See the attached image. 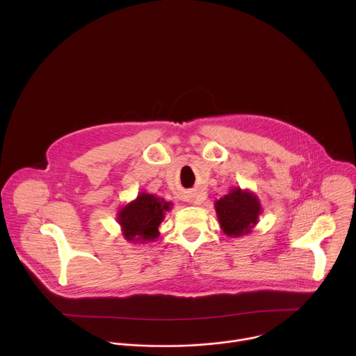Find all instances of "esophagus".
Listing matches in <instances>:
<instances>
[{"mask_svg": "<svg viewBox=\"0 0 356 356\" xmlns=\"http://www.w3.org/2000/svg\"><path fill=\"white\" fill-rule=\"evenodd\" d=\"M188 201H190V202H193V201H194V200H188Z\"/></svg>", "mask_w": 356, "mask_h": 356, "instance_id": "1", "label": "esophagus"}]
</instances>
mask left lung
I'll use <instances>...</instances> for the list:
<instances>
[{"mask_svg":"<svg viewBox=\"0 0 356 356\" xmlns=\"http://www.w3.org/2000/svg\"><path fill=\"white\" fill-rule=\"evenodd\" d=\"M214 207L222 232L232 238L250 234L262 214L258 195L241 187H232L228 194L216 201Z\"/></svg>","mask_w":356,"mask_h":356,"instance_id":"1","label":"left lung"}]
</instances>
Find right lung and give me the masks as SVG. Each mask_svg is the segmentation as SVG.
<instances>
[{
	"label": "right lung",
	"mask_w": 356,
	"mask_h": 356,
	"mask_svg": "<svg viewBox=\"0 0 356 356\" xmlns=\"http://www.w3.org/2000/svg\"><path fill=\"white\" fill-rule=\"evenodd\" d=\"M173 202L149 193H139L135 200L121 207L117 213V221L122 236L128 242L147 243L159 236V225L165 220Z\"/></svg>",
	"instance_id": "1"
}]
</instances>
